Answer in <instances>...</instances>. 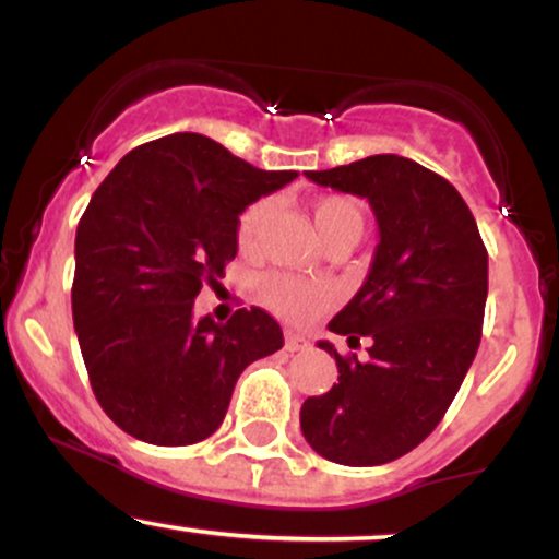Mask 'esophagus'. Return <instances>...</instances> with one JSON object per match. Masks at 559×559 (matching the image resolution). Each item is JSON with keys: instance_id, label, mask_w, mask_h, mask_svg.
Masks as SVG:
<instances>
[{"instance_id": "34e87169", "label": "esophagus", "mask_w": 559, "mask_h": 559, "mask_svg": "<svg viewBox=\"0 0 559 559\" xmlns=\"http://www.w3.org/2000/svg\"><path fill=\"white\" fill-rule=\"evenodd\" d=\"M310 342H307L301 333H294V331H286V349L288 352H305Z\"/></svg>"}]
</instances>
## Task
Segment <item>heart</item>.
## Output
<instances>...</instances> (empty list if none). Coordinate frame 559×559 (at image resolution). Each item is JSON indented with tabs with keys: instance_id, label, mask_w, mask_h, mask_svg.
Segmentation results:
<instances>
[{
	"instance_id": "b5f03b06",
	"label": "heart",
	"mask_w": 559,
	"mask_h": 559,
	"mask_svg": "<svg viewBox=\"0 0 559 559\" xmlns=\"http://www.w3.org/2000/svg\"><path fill=\"white\" fill-rule=\"evenodd\" d=\"M312 223L320 239L325 243L336 239H360L365 228V215L360 204L349 197H320L312 202ZM267 217H271V202L267 199H258V202L247 204L241 210L239 221H236V243L241 252H254L260 247L262 230H265ZM258 292L262 301L278 312L286 320H310L318 312L329 310L336 299V292L325 284H312V281L294 278V275L284 273H267L258 281Z\"/></svg>"
}]
</instances>
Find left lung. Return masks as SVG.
Instances as JSON below:
<instances>
[{
  "label": "left lung",
  "instance_id": "left-lung-1",
  "mask_svg": "<svg viewBox=\"0 0 559 559\" xmlns=\"http://www.w3.org/2000/svg\"><path fill=\"white\" fill-rule=\"evenodd\" d=\"M307 178L373 207L381 241L355 299L331 320L352 349L338 383L301 404L307 444L338 465L400 460L439 426L463 386L484 331L489 252L460 191L400 155H373Z\"/></svg>",
  "mask_w": 559,
  "mask_h": 559
}]
</instances>
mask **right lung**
Here are the masks:
<instances>
[{"label": "right lung", "mask_w": 559, "mask_h": 559, "mask_svg": "<svg viewBox=\"0 0 559 559\" xmlns=\"http://www.w3.org/2000/svg\"><path fill=\"white\" fill-rule=\"evenodd\" d=\"M297 176L170 133L128 152L94 191L75 230L73 325L96 402L133 439H207L243 368L284 346L260 307L215 323L194 318V299L236 258L241 210Z\"/></svg>", "instance_id": "add662e5"}]
</instances>
